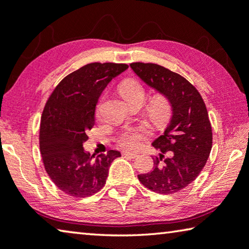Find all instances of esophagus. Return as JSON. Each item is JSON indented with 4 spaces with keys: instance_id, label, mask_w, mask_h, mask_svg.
<instances>
[{
    "instance_id": "1",
    "label": "esophagus",
    "mask_w": 249,
    "mask_h": 249,
    "mask_svg": "<svg viewBox=\"0 0 249 249\" xmlns=\"http://www.w3.org/2000/svg\"><path fill=\"white\" fill-rule=\"evenodd\" d=\"M122 154H123V155L126 157H129V159H136V157H139V154L134 153V152H129V151H124Z\"/></svg>"
}]
</instances>
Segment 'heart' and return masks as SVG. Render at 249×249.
Instances as JSON below:
<instances>
[{
  "instance_id": "1",
  "label": "heart",
  "mask_w": 249,
  "mask_h": 249,
  "mask_svg": "<svg viewBox=\"0 0 249 249\" xmlns=\"http://www.w3.org/2000/svg\"><path fill=\"white\" fill-rule=\"evenodd\" d=\"M118 92L127 103L134 101H140L143 103L146 95L144 86L137 80H134V78H128V80L122 82L121 85L118 86ZM101 105L102 101L97 105V115L100 114ZM172 112L173 108L171 101L164 94H157V95L154 96L147 106V116L156 127H163V126L166 125L171 120ZM147 136L148 134L144 131H141V129L127 128L121 134L118 143L126 148H137L142 142L147 139Z\"/></svg>"
}]
</instances>
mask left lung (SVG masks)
Listing matches in <instances>:
<instances>
[{"mask_svg": "<svg viewBox=\"0 0 249 249\" xmlns=\"http://www.w3.org/2000/svg\"><path fill=\"white\" fill-rule=\"evenodd\" d=\"M131 68L145 84L166 95L173 108L164 134L152 143L160 157L151 172L137 177L157 194H174L196 179L210 156L213 133L206 105L186 78L164 66L136 62Z\"/></svg>", "mask_w": 249, "mask_h": 249, "instance_id": "obj_1", "label": "left lung"}]
</instances>
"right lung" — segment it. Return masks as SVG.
Segmentation results:
<instances>
[{"instance_id": "1", "label": "right lung", "mask_w": 249, "mask_h": 249, "mask_svg": "<svg viewBox=\"0 0 249 249\" xmlns=\"http://www.w3.org/2000/svg\"><path fill=\"white\" fill-rule=\"evenodd\" d=\"M127 64L90 63L63 78L47 100L41 118L39 149L53 183L65 194L92 196L104 187L112 161L121 156L110 149L96 159L83 147L95 123V107L108 83Z\"/></svg>"}]
</instances>
